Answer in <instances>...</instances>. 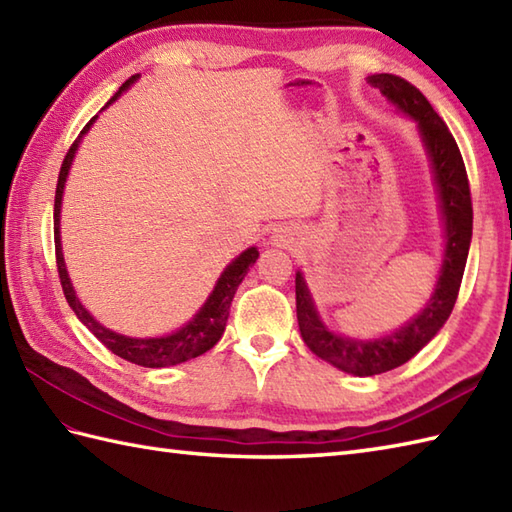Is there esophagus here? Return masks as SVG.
Listing matches in <instances>:
<instances>
[{
    "label": "esophagus",
    "mask_w": 512,
    "mask_h": 512,
    "mask_svg": "<svg viewBox=\"0 0 512 512\" xmlns=\"http://www.w3.org/2000/svg\"><path fill=\"white\" fill-rule=\"evenodd\" d=\"M292 235H295V233H292L288 226L277 228L275 235H273V242H275L277 246H288V244H292V239H295Z\"/></svg>",
    "instance_id": "obj_1"
}]
</instances>
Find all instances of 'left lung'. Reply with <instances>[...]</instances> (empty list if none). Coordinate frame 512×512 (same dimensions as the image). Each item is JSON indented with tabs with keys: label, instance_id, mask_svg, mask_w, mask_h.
Here are the masks:
<instances>
[{
	"label": "left lung",
	"instance_id": "obj_1",
	"mask_svg": "<svg viewBox=\"0 0 512 512\" xmlns=\"http://www.w3.org/2000/svg\"><path fill=\"white\" fill-rule=\"evenodd\" d=\"M369 85L378 88L383 96H387V101L394 103L400 112H405L418 123L422 143L431 158L433 178H436L447 246H444V262L436 292H433L424 310L407 325H402L400 330L374 341L350 339V336L334 334L325 328L317 308H314L303 275L297 273V319L303 343L323 361L354 376H374L400 367L440 332L455 306V299H458L473 235L469 178H466L462 154L447 123L436 114L416 85L400 79L396 74L369 76Z\"/></svg>",
	"mask_w": 512,
	"mask_h": 512
}]
</instances>
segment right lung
I'll return each instance as SVG.
<instances>
[{"mask_svg": "<svg viewBox=\"0 0 512 512\" xmlns=\"http://www.w3.org/2000/svg\"><path fill=\"white\" fill-rule=\"evenodd\" d=\"M136 79H138V74L132 76V79H127L121 85V90L112 96V101H116L118 96H121V92L127 90ZM94 121H96V116L81 129L79 138L74 140L72 147L68 149V154H65L61 171H59L57 193H54V253H57V268H59L63 295H65V299H68L70 308L74 310L76 317L81 319L85 328H88L96 336V339H99L107 347V350L114 352L116 356L125 358V361L134 363V365H143V367H169V365L191 361V358L209 352L211 347L222 339L224 328H226V319H228V310H231V301L235 297V290L239 284H242V279L246 277L248 268L257 262L259 250L255 246H250L244 250L242 255L235 257L233 262L226 266V270L220 275V279H217L213 292L209 295V299H206L204 306L200 308V312L195 314V317L178 332L167 334V336H158V339H132V336L116 334L110 328L101 325L88 310L81 306L79 297H76V292L70 284L68 270H65L63 253H61V235H59V217H61L59 213H61L65 178H68L72 158L76 154V149H79L83 134H88V129L92 127Z\"/></svg>", "mask_w": 512, "mask_h": 512, "instance_id": "right-lung-1", "label": "right lung"}]
</instances>
